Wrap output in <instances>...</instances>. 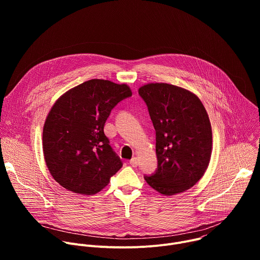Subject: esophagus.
I'll use <instances>...</instances> for the list:
<instances>
[{"label":"esophagus","instance_id":"obj_1","mask_svg":"<svg viewBox=\"0 0 260 260\" xmlns=\"http://www.w3.org/2000/svg\"><path fill=\"white\" fill-rule=\"evenodd\" d=\"M129 165L134 168L138 167V158L137 157H133L131 160H129Z\"/></svg>","mask_w":260,"mask_h":260}]
</instances>
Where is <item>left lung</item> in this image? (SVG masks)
Segmentation results:
<instances>
[{"instance_id": "left-lung-1", "label": "left lung", "mask_w": 260, "mask_h": 260, "mask_svg": "<svg viewBox=\"0 0 260 260\" xmlns=\"http://www.w3.org/2000/svg\"><path fill=\"white\" fill-rule=\"evenodd\" d=\"M155 128L157 169L144 178L165 196L189 189L211 158L212 128L207 111L192 92L167 83L139 88Z\"/></svg>"}]
</instances>
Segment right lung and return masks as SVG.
<instances>
[{"instance_id": "obj_1", "label": "right lung", "mask_w": 260, "mask_h": 260, "mask_svg": "<svg viewBox=\"0 0 260 260\" xmlns=\"http://www.w3.org/2000/svg\"><path fill=\"white\" fill-rule=\"evenodd\" d=\"M132 96L126 84L91 79L61 95L43 128L47 168L66 189L91 196L107 186L122 167L104 126L111 111Z\"/></svg>"}]
</instances>
